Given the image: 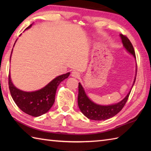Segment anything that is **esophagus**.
Instances as JSON below:
<instances>
[{"label":"esophagus","instance_id":"1","mask_svg":"<svg viewBox=\"0 0 151 151\" xmlns=\"http://www.w3.org/2000/svg\"><path fill=\"white\" fill-rule=\"evenodd\" d=\"M71 76L73 77H75V78H78L80 76V73L76 72V70H73L71 73Z\"/></svg>","mask_w":151,"mask_h":151}]
</instances>
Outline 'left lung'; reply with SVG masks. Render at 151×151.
<instances>
[{
  "mask_svg": "<svg viewBox=\"0 0 151 151\" xmlns=\"http://www.w3.org/2000/svg\"><path fill=\"white\" fill-rule=\"evenodd\" d=\"M123 45L125 49L127 50L128 52L132 54L134 58H136L135 51H134V47L130 40L128 39L123 34L119 35ZM136 72H137V64H136ZM136 81V77L134 78V81L132 86V88L134 84V82ZM131 89L129 92V93L121 101L117 102L116 104L103 106L95 103V102L91 101L90 99L86 95L84 91V89L83 88L82 86L81 83H78V105L80 110L82 111V113L84 114L86 117H88L89 119L95 120V121H104L112 117L115 116L119 112L124 106L126 104V102L129 99V95L130 93Z\"/></svg>",
  "mask_w": 151,
  "mask_h": 151,
  "instance_id": "left-lung-1",
  "label": "left lung"
}]
</instances>
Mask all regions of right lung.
I'll use <instances>...</instances> for the list:
<instances>
[{"label": "right lung", "instance_id": "1", "mask_svg": "<svg viewBox=\"0 0 151 151\" xmlns=\"http://www.w3.org/2000/svg\"><path fill=\"white\" fill-rule=\"evenodd\" d=\"M32 25V24L27 27L26 30L30 28ZM17 40L15 41V42ZM69 75L70 73H67L60 75L39 90L27 92L22 91L15 87L12 82L10 74H9L8 78L9 91L13 100L22 111L32 116L38 117L47 113L52 106L55 101V95L58 86L61 82L68 78Z\"/></svg>", "mask_w": 151, "mask_h": 151}]
</instances>
